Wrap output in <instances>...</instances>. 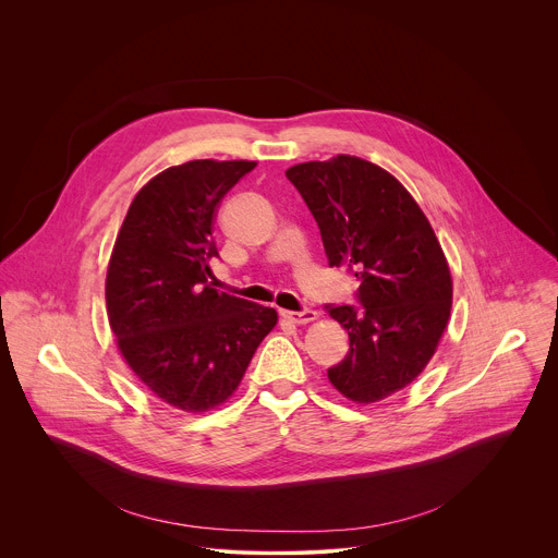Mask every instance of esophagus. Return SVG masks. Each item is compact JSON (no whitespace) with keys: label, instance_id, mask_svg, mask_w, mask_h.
Returning <instances> with one entry per match:
<instances>
[{"label":"esophagus","instance_id":"esophagus-1","mask_svg":"<svg viewBox=\"0 0 558 558\" xmlns=\"http://www.w3.org/2000/svg\"><path fill=\"white\" fill-rule=\"evenodd\" d=\"M280 315L284 317V320L293 323V325H308L313 323L317 313L313 308H302V311H280Z\"/></svg>","mask_w":558,"mask_h":558}]
</instances>
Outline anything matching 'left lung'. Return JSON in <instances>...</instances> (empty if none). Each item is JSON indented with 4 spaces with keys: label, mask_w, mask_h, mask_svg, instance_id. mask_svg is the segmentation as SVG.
Segmentation results:
<instances>
[{
    "label": "left lung",
    "mask_w": 558,
    "mask_h": 558,
    "mask_svg": "<svg viewBox=\"0 0 558 558\" xmlns=\"http://www.w3.org/2000/svg\"><path fill=\"white\" fill-rule=\"evenodd\" d=\"M320 227L329 267L360 282L355 304H325L349 331V353L327 373L357 404L411 384L448 325L452 280L437 235L404 185L340 154L287 170Z\"/></svg>",
    "instance_id": "8db88e82"
}]
</instances>
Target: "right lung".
I'll return each mask as SVG.
<instances>
[{
	"instance_id": "obj_1",
	"label": "right lung",
	"mask_w": 558,
	"mask_h": 558,
	"mask_svg": "<svg viewBox=\"0 0 558 558\" xmlns=\"http://www.w3.org/2000/svg\"><path fill=\"white\" fill-rule=\"evenodd\" d=\"M254 168L190 161L154 177L134 196L108 267V317L125 362L187 413L222 404L278 323L274 308L207 282L214 211Z\"/></svg>"
}]
</instances>
